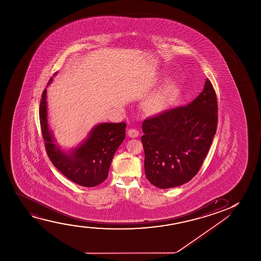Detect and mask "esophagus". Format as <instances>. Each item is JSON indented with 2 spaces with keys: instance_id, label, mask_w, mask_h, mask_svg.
<instances>
[{
  "instance_id": "34e87169",
  "label": "esophagus",
  "mask_w": 261,
  "mask_h": 261,
  "mask_svg": "<svg viewBox=\"0 0 261 261\" xmlns=\"http://www.w3.org/2000/svg\"><path fill=\"white\" fill-rule=\"evenodd\" d=\"M127 134H128L129 137H131V138H136L139 136V132L136 129H129Z\"/></svg>"
}]
</instances>
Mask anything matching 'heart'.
Instances as JSON below:
<instances>
[{
	"instance_id": "b5f03b06",
	"label": "heart",
	"mask_w": 261,
	"mask_h": 261,
	"mask_svg": "<svg viewBox=\"0 0 261 261\" xmlns=\"http://www.w3.org/2000/svg\"><path fill=\"white\" fill-rule=\"evenodd\" d=\"M179 87L175 83H169L150 94L145 102L147 109L152 113H160L165 111L177 96Z\"/></svg>"
}]
</instances>
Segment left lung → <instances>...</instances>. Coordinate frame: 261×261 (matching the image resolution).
<instances>
[{
  "label": "left lung",
  "instance_id": "left-lung-1",
  "mask_svg": "<svg viewBox=\"0 0 261 261\" xmlns=\"http://www.w3.org/2000/svg\"><path fill=\"white\" fill-rule=\"evenodd\" d=\"M218 125V101L211 81L187 106L143 121L145 175L161 189L182 186L200 170Z\"/></svg>",
  "mask_w": 261,
  "mask_h": 261
}]
</instances>
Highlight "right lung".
<instances>
[{
	"mask_svg": "<svg viewBox=\"0 0 261 261\" xmlns=\"http://www.w3.org/2000/svg\"><path fill=\"white\" fill-rule=\"evenodd\" d=\"M56 74L57 72L54 75ZM51 82L53 77L47 86ZM46 88L42 94L39 117L48 157L59 171L72 182L85 187L100 185L107 178L115 152L125 139L126 124L125 122L98 124L79 146L65 151L58 145L49 127Z\"/></svg>",
	"mask_w": 261,
	"mask_h": 261,
	"instance_id": "obj_1",
	"label": "right lung"
}]
</instances>
